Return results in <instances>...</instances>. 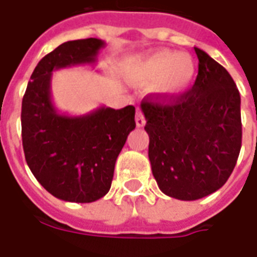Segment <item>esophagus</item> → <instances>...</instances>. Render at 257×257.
Segmentation results:
<instances>
[{
    "label": "esophagus",
    "instance_id": "1",
    "mask_svg": "<svg viewBox=\"0 0 257 257\" xmlns=\"http://www.w3.org/2000/svg\"><path fill=\"white\" fill-rule=\"evenodd\" d=\"M145 123H146V120H145V116H144V113H142V111H137L136 113L137 127H144Z\"/></svg>",
    "mask_w": 257,
    "mask_h": 257
}]
</instances>
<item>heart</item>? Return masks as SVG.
<instances>
[{
  "instance_id": "heart-1",
  "label": "heart",
  "mask_w": 257,
  "mask_h": 257,
  "mask_svg": "<svg viewBox=\"0 0 257 257\" xmlns=\"http://www.w3.org/2000/svg\"><path fill=\"white\" fill-rule=\"evenodd\" d=\"M133 81L138 85H152L158 93L176 97L184 93L195 78V63L187 54L158 51L142 58L133 66Z\"/></svg>"
}]
</instances>
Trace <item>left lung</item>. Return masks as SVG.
Instances as JSON below:
<instances>
[{
    "label": "left lung",
    "mask_w": 257,
    "mask_h": 257,
    "mask_svg": "<svg viewBox=\"0 0 257 257\" xmlns=\"http://www.w3.org/2000/svg\"><path fill=\"white\" fill-rule=\"evenodd\" d=\"M199 59L192 89L171 103L145 99L152 172L164 194L196 200L226 183L241 149L240 93L223 66L195 47Z\"/></svg>",
    "instance_id": "left-lung-1"
}]
</instances>
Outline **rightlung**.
<instances>
[{
  "label": "right lung",
  "mask_w": 257,
  "mask_h": 257,
  "mask_svg": "<svg viewBox=\"0 0 257 257\" xmlns=\"http://www.w3.org/2000/svg\"><path fill=\"white\" fill-rule=\"evenodd\" d=\"M105 42L70 40L40 59L21 104L23 149L36 180L58 199L90 203L111 188L116 158L136 128V107H99L80 116L61 113L51 97L58 69L94 65Z\"/></svg>",
  "instance_id": "obj_1"
}]
</instances>
